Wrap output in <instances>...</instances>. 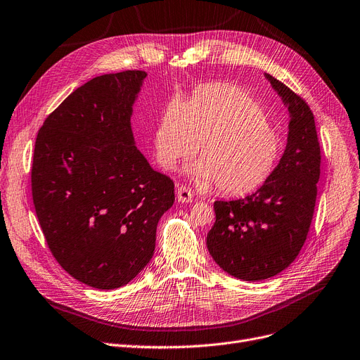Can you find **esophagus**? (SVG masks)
Here are the masks:
<instances>
[{"label": "esophagus", "instance_id": "obj_1", "mask_svg": "<svg viewBox=\"0 0 360 360\" xmlns=\"http://www.w3.org/2000/svg\"><path fill=\"white\" fill-rule=\"evenodd\" d=\"M176 197L179 202H191L194 198V194L190 188H186L184 185H178L176 188Z\"/></svg>", "mask_w": 360, "mask_h": 360}]
</instances>
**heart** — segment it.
I'll return each mask as SVG.
<instances>
[{
	"label": "heart",
	"instance_id": "obj_1",
	"mask_svg": "<svg viewBox=\"0 0 360 360\" xmlns=\"http://www.w3.org/2000/svg\"><path fill=\"white\" fill-rule=\"evenodd\" d=\"M191 178L216 184L219 193L243 195L257 190L275 172L284 151L283 134L262 105L238 86L207 85L190 103L172 100L154 132L155 159L163 169L194 158Z\"/></svg>",
	"mask_w": 360,
	"mask_h": 360
}]
</instances>
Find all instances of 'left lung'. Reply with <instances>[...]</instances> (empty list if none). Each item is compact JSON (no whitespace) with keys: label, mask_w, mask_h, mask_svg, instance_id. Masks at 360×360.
<instances>
[{"label":"left lung","mask_w":360,"mask_h":360,"mask_svg":"<svg viewBox=\"0 0 360 360\" xmlns=\"http://www.w3.org/2000/svg\"><path fill=\"white\" fill-rule=\"evenodd\" d=\"M264 76L290 112L285 151L256 193L214 201L216 221L206 240L219 266L244 281L268 279L299 256L314 217L321 175V147L310 107L274 76Z\"/></svg>","instance_id":"8db88e82"}]
</instances>
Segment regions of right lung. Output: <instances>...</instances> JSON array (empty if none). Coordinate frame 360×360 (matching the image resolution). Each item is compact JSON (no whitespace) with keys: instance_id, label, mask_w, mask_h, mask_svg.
<instances>
[{"instance_id":"add662e5","label":"right lung","mask_w":360,"mask_h":360,"mask_svg":"<svg viewBox=\"0 0 360 360\" xmlns=\"http://www.w3.org/2000/svg\"><path fill=\"white\" fill-rule=\"evenodd\" d=\"M143 70L94 77L41 127L32 198L46 244L69 275L98 290L128 284L153 257L175 184L134 141L132 105Z\"/></svg>"}]
</instances>
